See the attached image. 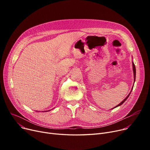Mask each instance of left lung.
<instances>
[{"instance_id": "obj_1", "label": "left lung", "mask_w": 150, "mask_h": 150, "mask_svg": "<svg viewBox=\"0 0 150 150\" xmlns=\"http://www.w3.org/2000/svg\"><path fill=\"white\" fill-rule=\"evenodd\" d=\"M132 67H133V72H134V82H135V80H136V67H135V65H134V62H132ZM132 88H133V87H132ZM132 90L131 91V92H130V93L128 94V96L127 97H126L122 102H121V103H119V105H118L117 106H116L115 107H114V108H117V107H118V106H120V105H122L123 103H124V102L126 101V100H127V99L128 98V97L129 96V95H130V93H131V91H132ZM114 108H112V109H114Z\"/></svg>"}]
</instances>
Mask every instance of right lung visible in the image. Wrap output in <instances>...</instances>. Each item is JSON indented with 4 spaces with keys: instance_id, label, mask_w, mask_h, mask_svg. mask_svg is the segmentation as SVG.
<instances>
[{
    "instance_id": "obj_1",
    "label": "right lung",
    "mask_w": 150,
    "mask_h": 150,
    "mask_svg": "<svg viewBox=\"0 0 150 150\" xmlns=\"http://www.w3.org/2000/svg\"><path fill=\"white\" fill-rule=\"evenodd\" d=\"M43 112H46V111H43Z\"/></svg>"
}]
</instances>
